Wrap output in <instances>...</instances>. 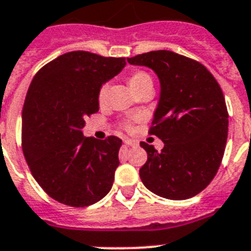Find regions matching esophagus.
Listing matches in <instances>:
<instances>
[{
    "instance_id": "obj_1",
    "label": "esophagus",
    "mask_w": 251,
    "mask_h": 251,
    "mask_svg": "<svg viewBox=\"0 0 251 251\" xmlns=\"http://www.w3.org/2000/svg\"><path fill=\"white\" fill-rule=\"evenodd\" d=\"M124 145L126 146H137V142L132 140H124Z\"/></svg>"
}]
</instances>
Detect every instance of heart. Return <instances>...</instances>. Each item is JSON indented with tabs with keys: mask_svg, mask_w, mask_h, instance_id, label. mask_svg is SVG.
<instances>
[{
	"mask_svg": "<svg viewBox=\"0 0 251 251\" xmlns=\"http://www.w3.org/2000/svg\"><path fill=\"white\" fill-rule=\"evenodd\" d=\"M128 85L132 89L136 95H140V94L145 93L147 90H152L153 87V82H152V78L147 72L145 71H133L130 72L129 77H128ZM106 90L108 86L106 85H102L99 89V93H98V101L100 104H102L105 100V95H106ZM126 128H129V124H126Z\"/></svg>",
	"mask_w": 251,
	"mask_h": 251,
	"instance_id": "heart-1",
	"label": "heart"
}]
</instances>
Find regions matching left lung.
Segmentation results:
<instances>
[{
  "label": "left lung",
  "instance_id": "obj_1",
  "mask_svg": "<svg viewBox=\"0 0 251 251\" xmlns=\"http://www.w3.org/2000/svg\"><path fill=\"white\" fill-rule=\"evenodd\" d=\"M127 61L151 68L161 87L150 134L158 137L164 149L158 152L140 143L147 152L141 180L162 198H192L211 183L224 157L228 113L221 87L203 64L170 50Z\"/></svg>",
  "mask_w": 251,
  "mask_h": 251
}]
</instances>
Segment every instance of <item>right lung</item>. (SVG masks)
Wrapping results in <instances>:
<instances>
[{
	"mask_svg": "<svg viewBox=\"0 0 251 251\" xmlns=\"http://www.w3.org/2000/svg\"><path fill=\"white\" fill-rule=\"evenodd\" d=\"M126 58L75 50L34 76L23 108V152L34 179L57 202L86 207L111 189L122 140L83 137L85 118L99 111L98 93Z\"/></svg>",
	"mask_w": 251,
	"mask_h": 251,
	"instance_id": "obj_1",
	"label": "right lung"
}]
</instances>
